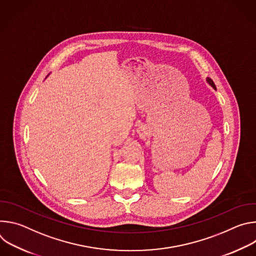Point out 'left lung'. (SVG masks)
<instances>
[{
  "label": "left lung",
  "mask_w": 256,
  "mask_h": 256,
  "mask_svg": "<svg viewBox=\"0 0 256 256\" xmlns=\"http://www.w3.org/2000/svg\"><path fill=\"white\" fill-rule=\"evenodd\" d=\"M206 81L208 82V84H210V85L212 88H214V89H216V86H214V82H212V79L208 78V79H206Z\"/></svg>",
  "instance_id": "obj_1"
}]
</instances>
